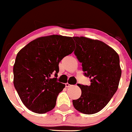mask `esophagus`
<instances>
[{
    "label": "esophagus",
    "mask_w": 132,
    "mask_h": 132,
    "mask_svg": "<svg viewBox=\"0 0 132 132\" xmlns=\"http://www.w3.org/2000/svg\"><path fill=\"white\" fill-rule=\"evenodd\" d=\"M70 86H71V85H70L69 84V83H65V87H70Z\"/></svg>",
    "instance_id": "obj_1"
}]
</instances>
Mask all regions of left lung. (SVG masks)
<instances>
[{
  "instance_id": "1",
  "label": "left lung",
  "mask_w": 132,
  "mask_h": 132,
  "mask_svg": "<svg viewBox=\"0 0 132 132\" xmlns=\"http://www.w3.org/2000/svg\"><path fill=\"white\" fill-rule=\"evenodd\" d=\"M73 38L76 45L74 54L91 83L89 86L78 84L81 95L72 103L81 113L94 114L109 103L118 88L121 76L119 57L103 42L84 36Z\"/></svg>"
}]
</instances>
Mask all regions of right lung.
<instances>
[{
	"instance_id": "obj_1",
	"label": "right lung",
	"mask_w": 132,
	"mask_h": 132,
	"mask_svg": "<svg viewBox=\"0 0 132 132\" xmlns=\"http://www.w3.org/2000/svg\"><path fill=\"white\" fill-rule=\"evenodd\" d=\"M72 37L42 36L18 53L13 66V84L23 105L32 112L45 113L56 106L65 85L57 81L60 62L74 50Z\"/></svg>"
}]
</instances>
